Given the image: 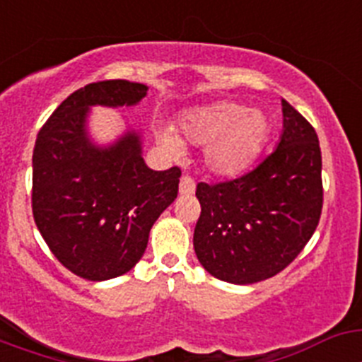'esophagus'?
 I'll return each mask as SVG.
<instances>
[{
  "label": "esophagus",
  "instance_id": "obj_1",
  "mask_svg": "<svg viewBox=\"0 0 362 362\" xmlns=\"http://www.w3.org/2000/svg\"><path fill=\"white\" fill-rule=\"evenodd\" d=\"M196 190V183H194V179L190 175H183L181 177V183H179V194L181 196H192Z\"/></svg>",
  "mask_w": 362,
  "mask_h": 362
}]
</instances>
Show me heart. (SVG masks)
<instances>
[{"label": "heart", "mask_w": 362, "mask_h": 362, "mask_svg": "<svg viewBox=\"0 0 362 362\" xmlns=\"http://www.w3.org/2000/svg\"><path fill=\"white\" fill-rule=\"evenodd\" d=\"M270 121L263 112L235 101H221L192 108L181 116V136L190 145L204 146V165L216 175L245 172L263 150ZM159 141L174 156L183 152V141L172 129L158 130Z\"/></svg>", "instance_id": "obj_1"}]
</instances>
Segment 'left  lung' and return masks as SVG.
<instances>
[{
	"label": "left lung",
	"mask_w": 362,
	"mask_h": 362,
	"mask_svg": "<svg viewBox=\"0 0 362 362\" xmlns=\"http://www.w3.org/2000/svg\"><path fill=\"white\" fill-rule=\"evenodd\" d=\"M283 121L279 145L255 168L219 183H197L194 250L204 270L226 283L252 284L279 274L321 219L317 134L284 99Z\"/></svg>",
	"instance_id": "left-lung-1"
}]
</instances>
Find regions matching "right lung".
<instances>
[{
	"mask_svg": "<svg viewBox=\"0 0 362 362\" xmlns=\"http://www.w3.org/2000/svg\"><path fill=\"white\" fill-rule=\"evenodd\" d=\"M145 95L141 83H90L70 94L37 134L34 221L57 261L83 279L127 274L145 254L156 219L177 197L179 166L150 170L134 132L110 148H95L86 137L88 107H123Z\"/></svg>",
	"mask_w": 362,
	"mask_h": 362,
	"instance_id": "right-lung-1",
	"label": "right lung"
}]
</instances>
